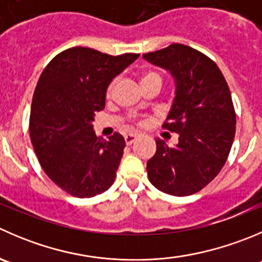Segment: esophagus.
Returning a JSON list of instances; mask_svg holds the SVG:
<instances>
[{
    "label": "esophagus",
    "instance_id": "1",
    "mask_svg": "<svg viewBox=\"0 0 262 262\" xmlns=\"http://www.w3.org/2000/svg\"><path fill=\"white\" fill-rule=\"evenodd\" d=\"M124 139H125V143L128 144V146H130V144L137 139V136L136 134H126V136L124 137Z\"/></svg>",
    "mask_w": 262,
    "mask_h": 262
}]
</instances>
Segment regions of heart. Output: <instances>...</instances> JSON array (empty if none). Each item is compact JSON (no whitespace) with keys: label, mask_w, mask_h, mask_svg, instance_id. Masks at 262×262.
Segmentation results:
<instances>
[{"label":"heart","mask_w":262,"mask_h":262,"mask_svg":"<svg viewBox=\"0 0 262 262\" xmlns=\"http://www.w3.org/2000/svg\"><path fill=\"white\" fill-rule=\"evenodd\" d=\"M149 82H159L162 83V77L160 75V73L154 72V70H148V72H144L143 74L141 75V84H144V83H149ZM113 84H110L106 90V98H110L113 96ZM139 125L143 124V121H139Z\"/></svg>","instance_id":"1"}]
</instances>
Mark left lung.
Segmentation results:
<instances>
[{
  "instance_id": "1",
  "label": "left lung",
  "mask_w": 262,
  "mask_h": 262,
  "mask_svg": "<svg viewBox=\"0 0 262 262\" xmlns=\"http://www.w3.org/2000/svg\"><path fill=\"white\" fill-rule=\"evenodd\" d=\"M143 57L170 70L177 83L162 128L178 133L179 142L169 147L156 139V154L147 162L149 182L178 197L200 192L223 169L234 141L235 111L227 80L209 56L180 43Z\"/></svg>"
}]
</instances>
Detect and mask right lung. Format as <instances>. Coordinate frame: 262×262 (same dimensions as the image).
Returning a JSON list of instances; mask_svg holds the SVG:
<instances>
[{
  "mask_svg": "<svg viewBox=\"0 0 262 262\" xmlns=\"http://www.w3.org/2000/svg\"><path fill=\"white\" fill-rule=\"evenodd\" d=\"M113 56L88 47L56 55L40 74L33 95L29 133L43 171L57 187L79 199L113 185L125 141L93 133L95 114L105 107L111 80L138 58Z\"/></svg>",
  "mask_w": 262,
  "mask_h": 262,
  "instance_id": "1",
  "label": "right lung"
}]
</instances>
